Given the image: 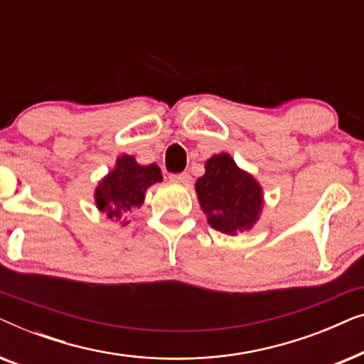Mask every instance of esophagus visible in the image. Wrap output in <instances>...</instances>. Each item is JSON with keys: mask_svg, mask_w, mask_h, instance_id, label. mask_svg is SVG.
Segmentation results:
<instances>
[{"mask_svg": "<svg viewBox=\"0 0 364 364\" xmlns=\"http://www.w3.org/2000/svg\"><path fill=\"white\" fill-rule=\"evenodd\" d=\"M171 178L173 182H178V183H188V182H191V173H188V172L172 173Z\"/></svg>", "mask_w": 364, "mask_h": 364, "instance_id": "esophagus-1", "label": "esophagus"}]
</instances>
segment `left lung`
I'll return each instance as SVG.
<instances>
[{
    "label": "left lung",
    "mask_w": 364,
    "mask_h": 364,
    "mask_svg": "<svg viewBox=\"0 0 364 364\" xmlns=\"http://www.w3.org/2000/svg\"><path fill=\"white\" fill-rule=\"evenodd\" d=\"M196 191L208 223L228 235L248 230L262 210L260 186L227 154L208 159Z\"/></svg>",
    "instance_id": "1"
}]
</instances>
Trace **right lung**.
Returning a JSON list of instances; mask_svg holds the SVG:
<instances>
[{
	"label": "right lung",
	"mask_w": 364,
	"mask_h": 364,
	"mask_svg": "<svg viewBox=\"0 0 364 364\" xmlns=\"http://www.w3.org/2000/svg\"><path fill=\"white\" fill-rule=\"evenodd\" d=\"M162 173L156 164L139 166L131 156L117 159V166L96 191V203L109 218L122 220L132 208L141 207L147 187L161 182Z\"/></svg>",
	"instance_id": "1"
}]
</instances>
